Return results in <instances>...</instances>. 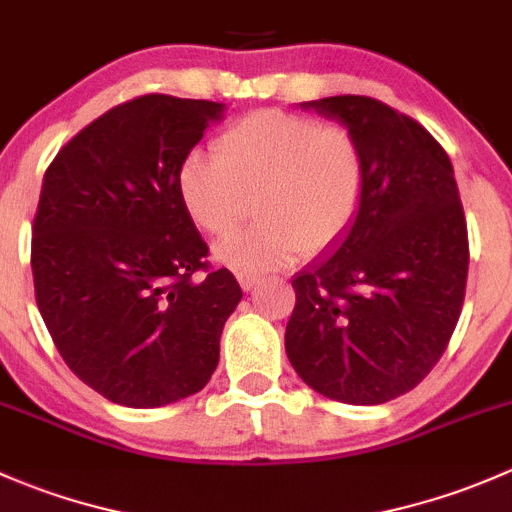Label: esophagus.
I'll return each mask as SVG.
<instances>
[{
    "mask_svg": "<svg viewBox=\"0 0 512 512\" xmlns=\"http://www.w3.org/2000/svg\"><path fill=\"white\" fill-rule=\"evenodd\" d=\"M237 282H240V287L247 292V289L257 285V275H252V272H237Z\"/></svg>",
    "mask_w": 512,
    "mask_h": 512,
    "instance_id": "esophagus-1",
    "label": "esophagus"
}]
</instances>
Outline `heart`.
Segmentation results:
<instances>
[{
	"instance_id": "obj_1",
	"label": "heart",
	"mask_w": 512,
	"mask_h": 512,
	"mask_svg": "<svg viewBox=\"0 0 512 512\" xmlns=\"http://www.w3.org/2000/svg\"><path fill=\"white\" fill-rule=\"evenodd\" d=\"M366 188V158L349 128L285 111L240 118L178 170L185 213L208 235H227L257 198L262 223L230 235L215 257L242 272L289 265L304 250L334 245L354 223Z\"/></svg>"
}]
</instances>
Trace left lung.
I'll list each match as a JSON object with an SVG mask.
<instances>
[{"mask_svg":"<svg viewBox=\"0 0 512 512\" xmlns=\"http://www.w3.org/2000/svg\"><path fill=\"white\" fill-rule=\"evenodd\" d=\"M299 106L354 133L366 188L352 227L292 277L287 359L327 399L386 404L426 379L461 317L468 227L451 158L369 96Z\"/></svg>","mask_w":512,"mask_h":512,"instance_id":"left-lung-1","label":"left lung"}]
</instances>
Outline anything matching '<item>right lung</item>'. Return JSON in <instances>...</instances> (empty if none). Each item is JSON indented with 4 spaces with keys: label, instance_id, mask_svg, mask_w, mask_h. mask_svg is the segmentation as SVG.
<instances>
[{
    "label": "right lung",
    "instance_id": "right-lung-1",
    "mask_svg": "<svg viewBox=\"0 0 512 512\" xmlns=\"http://www.w3.org/2000/svg\"><path fill=\"white\" fill-rule=\"evenodd\" d=\"M223 116L225 103L133 98L46 168L32 232L36 304L69 369L113 404L188 399L220 361L242 289L225 267L208 270L178 170Z\"/></svg>",
    "mask_w": 512,
    "mask_h": 512
}]
</instances>
